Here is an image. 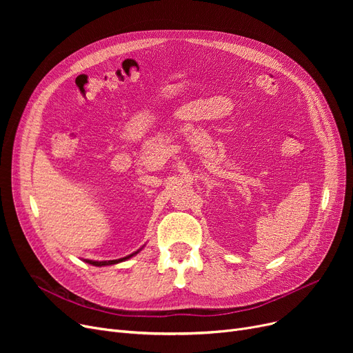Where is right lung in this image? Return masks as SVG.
<instances>
[{
    "instance_id": "right-lung-1",
    "label": "right lung",
    "mask_w": 353,
    "mask_h": 353,
    "mask_svg": "<svg viewBox=\"0 0 353 353\" xmlns=\"http://www.w3.org/2000/svg\"><path fill=\"white\" fill-rule=\"evenodd\" d=\"M137 253V252H136ZM136 253H133V254H136ZM133 254H130V256H127V257H123V259H119V261H108V262H92V261H85L87 263H90V265H94V266H105V265H114V263H119V262H123V261H125V259H128V257H132Z\"/></svg>"
}]
</instances>
